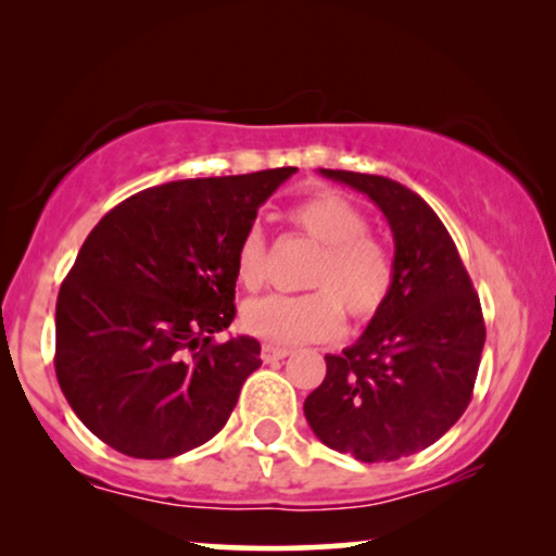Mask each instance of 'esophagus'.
I'll return each instance as SVG.
<instances>
[{"instance_id":"esophagus-1","label":"esophagus","mask_w":556,"mask_h":556,"mask_svg":"<svg viewBox=\"0 0 556 556\" xmlns=\"http://www.w3.org/2000/svg\"><path fill=\"white\" fill-rule=\"evenodd\" d=\"M288 354H291V349H286V346H273V344H263V349H261V359H263L265 364H270V362H278V359H286Z\"/></svg>"}]
</instances>
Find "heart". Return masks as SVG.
<instances>
[{
	"mask_svg": "<svg viewBox=\"0 0 556 556\" xmlns=\"http://www.w3.org/2000/svg\"><path fill=\"white\" fill-rule=\"evenodd\" d=\"M288 223L321 245L311 265L303 295L268 293L242 306V326L273 346L331 339L341 329V308L354 321H367L384 306L394 288V257L369 235V219L352 200L337 192L308 197L288 210ZM235 270L245 288L265 276V240L261 227L242 235Z\"/></svg>",
	"mask_w": 556,
	"mask_h": 556,
	"instance_id": "heart-1",
	"label": "heart"
}]
</instances>
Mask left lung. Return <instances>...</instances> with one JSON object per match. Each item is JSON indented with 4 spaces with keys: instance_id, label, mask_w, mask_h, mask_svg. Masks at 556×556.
<instances>
[{
    "instance_id": "1",
    "label": "left lung",
    "mask_w": 556,
    "mask_h": 556,
    "mask_svg": "<svg viewBox=\"0 0 556 556\" xmlns=\"http://www.w3.org/2000/svg\"><path fill=\"white\" fill-rule=\"evenodd\" d=\"M367 194L394 238V288L356 344L326 354L303 402L316 438L362 463L435 443L466 413L485 341L481 301L458 248L428 202L377 174L321 169Z\"/></svg>"
}]
</instances>
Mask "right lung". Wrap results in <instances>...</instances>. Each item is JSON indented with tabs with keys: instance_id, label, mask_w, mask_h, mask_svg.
<instances>
[{
	"instance_id": "obj_1",
	"label": "right lung",
	"mask_w": 556,
	"mask_h": 556,
	"mask_svg": "<svg viewBox=\"0 0 556 556\" xmlns=\"http://www.w3.org/2000/svg\"><path fill=\"white\" fill-rule=\"evenodd\" d=\"M295 166L181 179L116 204L55 306V375L80 422L131 458H174L225 428L261 344L235 318V253Z\"/></svg>"
}]
</instances>
